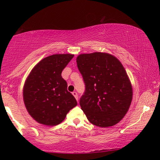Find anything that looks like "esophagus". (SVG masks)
Segmentation results:
<instances>
[{"label":"esophagus","instance_id":"1","mask_svg":"<svg viewBox=\"0 0 160 160\" xmlns=\"http://www.w3.org/2000/svg\"><path fill=\"white\" fill-rule=\"evenodd\" d=\"M72 95L75 97V98L76 99L77 101H78V93L76 92H72Z\"/></svg>","mask_w":160,"mask_h":160}]
</instances>
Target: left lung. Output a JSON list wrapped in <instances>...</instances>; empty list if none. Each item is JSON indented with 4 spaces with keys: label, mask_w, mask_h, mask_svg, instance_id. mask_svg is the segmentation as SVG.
<instances>
[{
    "label": "left lung",
    "mask_w": 160,
    "mask_h": 160,
    "mask_svg": "<svg viewBox=\"0 0 160 160\" xmlns=\"http://www.w3.org/2000/svg\"><path fill=\"white\" fill-rule=\"evenodd\" d=\"M78 68L85 85L80 105L91 123L107 128L118 123L126 114L132 89L123 65L109 53L80 54Z\"/></svg>",
    "instance_id": "left-lung-1"
}]
</instances>
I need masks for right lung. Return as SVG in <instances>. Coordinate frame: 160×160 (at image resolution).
Returning a JSON list of instances; mask_svg holds the SVG:
<instances>
[{
	"mask_svg": "<svg viewBox=\"0 0 160 160\" xmlns=\"http://www.w3.org/2000/svg\"><path fill=\"white\" fill-rule=\"evenodd\" d=\"M73 56L66 53L46 57L33 68L27 78L23 88L24 103L28 113L38 123L58 125L78 104L73 95L67 90V82L61 76Z\"/></svg>",
	"mask_w": 160,
	"mask_h": 160,
	"instance_id": "obj_1",
	"label": "right lung"
}]
</instances>
